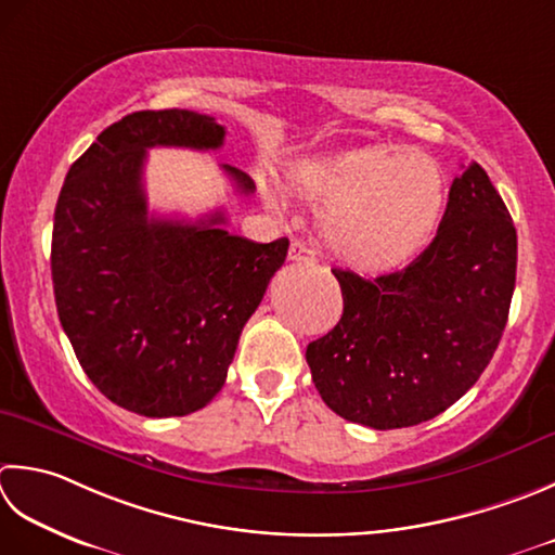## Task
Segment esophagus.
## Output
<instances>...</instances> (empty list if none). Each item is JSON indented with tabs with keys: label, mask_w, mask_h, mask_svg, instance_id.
Wrapping results in <instances>:
<instances>
[{
	"label": "esophagus",
	"mask_w": 555,
	"mask_h": 555,
	"mask_svg": "<svg viewBox=\"0 0 555 555\" xmlns=\"http://www.w3.org/2000/svg\"><path fill=\"white\" fill-rule=\"evenodd\" d=\"M288 259L291 262H314V249L308 247L306 243H291L288 249Z\"/></svg>",
	"instance_id": "obj_1"
}]
</instances>
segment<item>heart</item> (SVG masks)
Returning <instances> with one entry per match:
<instances>
[{"label": "heart", "instance_id": "1", "mask_svg": "<svg viewBox=\"0 0 555 555\" xmlns=\"http://www.w3.org/2000/svg\"><path fill=\"white\" fill-rule=\"evenodd\" d=\"M293 188L324 209L322 228L334 253L365 269L416 255L438 228L448 197L436 158L389 149L302 163L293 170Z\"/></svg>", "mask_w": 555, "mask_h": 555}]
</instances>
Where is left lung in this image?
I'll use <instances>...</instances> for the list:
<instances>
[{"instance_id": "1", "label": "left lung", "mask_w": 555, "mask_h": 555, "mask_svg": "<svg viewBox=\"0 0 555 555\" xmlns=\"http://www.w3.org/2000/svg\"><path fill=\"white\" fill-rule=\"evenodd\" d=\"M332 274L344 314L306 351L322 401L375 430L416 426L464 397L491 363L515 291L517 231L486 170L469 163L414 262L375 279Z\"/></svg>"}]
</instances>
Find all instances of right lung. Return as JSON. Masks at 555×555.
<instances>
[{
    "instance_id": "add662e5",
    "label": "right lung",
    "mask_w": 555,
    "mask_h": 555,
    "mask_svg": "<svg viewBox=\"0 0 555 555\" xmlns=\"http://www.w3.org/2000/svg\"><path fill=\"white\" fill-rule=\"evenodd\" d=\"M225 127L192 111H139L74 160L52 225V286L64 334L91 383L149 418L188 416L219 395L237 339L284 264L288 237L253 243L216 211L149 216L146 149H221ZM235 190L255 182L223 166Z\"/></svg>"
}]
</instances>
